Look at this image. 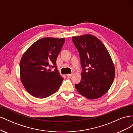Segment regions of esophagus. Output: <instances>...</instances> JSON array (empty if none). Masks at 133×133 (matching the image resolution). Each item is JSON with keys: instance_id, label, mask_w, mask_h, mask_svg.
<instances>
[{"instance_id": "obj_1", "label": "esophagus", "mask_w": 133, "mask_h": 133, "mask_svg": "<svg viewBox=\"0 0 133 133\" xmlns=\"http://www.w3.org/2000/svg\"><path fill=\"white\" fill-rule=\"evenodd\" d=\"M72 75H73V73H71V74H66V76H68V77H70V76H72Z\"/></svg>"}]
</instances>
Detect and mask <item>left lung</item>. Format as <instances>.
I'll list each match as a JSON object with an SVG mask.
<instances>
[{
	"instance_id": "obj_1",
	"label": "left lung",
	"mask_w": 133,
	"mask_h": 133,
	"mask_svg": "<svg viewBox=\"0 0 133 133\" xmlns=\"http://www.w3.org/2000/svg\"><path fill=\"white\" fill-rule=\"evenodd\" d=\"M72 41L79 53L82 79L76 90L88 99L101 97L110 89L115 77L110 55L102 42L90 34L74 37Z\"/></svg>"
}]
</instances>
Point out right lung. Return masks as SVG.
I'll use <instances>...</instances> for the list:
<instances>
[{"label": "right lung", "instance_id": "1", "mask_svg": "<svg viewBox=\"0 0 133 133\" xmlns=\"http://www.w3.org/2000/svg\"><path fill=\"white\" fill-rule=\"evenodd\" d=\"M65 39L44 38L35 42L20 62L21 79L26 91L37 98H45L57 91L63 78L56 60ZM54 67V71L51 68Z\"/></svg>", "mask_w": 133, "mask_h": 133}]
</instances>
